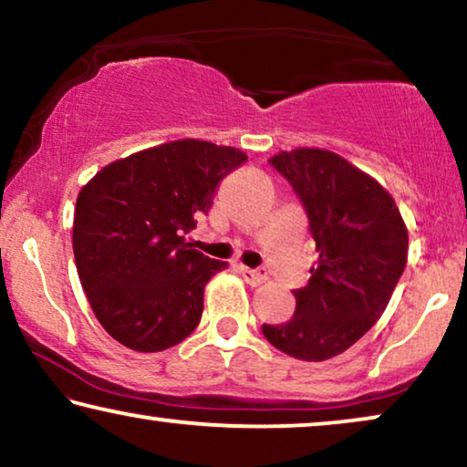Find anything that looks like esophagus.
<instances>
[{
  "instance_id": "34e87169",
  "label": "esophagus",
  "mask_w": 467,
  "mask_h": 467,
  "mask_svg": "<svg viewBox=\"0 0 467 467\" xmlns=\"http://www.w3.org/2000/svg\"><path fill=\"white\" fill-rule=\"evenodd\" d=\"M238 272L242 274V278H244L246 283H248V285H253V286L264 285L265 280H267V274H265V270H251V267L240 265V267H238Z\"/></svg>"
}]
</instances>
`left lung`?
Instances as JSON below:
<instances>
[{
  "label": "left lung",
  "instance_id": "left-lung-1",
  "mask_svg": "<svg viewBox=\"0 0 467 467\" xmlns=\"http://www.w3.org/2000/svg\"><path fill=\"white\" fill-rule=\"evenodd\" d=\"M308 214L318 261L293 291L286 323L264 325L272 347L302 361L344 353L385 312L406 267L408 232L393 197L331 150L296 149L270 159Z\"/></svg>",
  "mask_w": 467,
  "mask_h": 467
}]
</instances>
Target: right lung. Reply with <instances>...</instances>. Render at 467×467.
<instances>
[{"mask_svg":"<svg viewBox=\"0 0 467 467\" xmlns=\"http://www.w3.org/2000/svg\"><path fill=\"white\" fill-rule=\"evenodd\" d=\"M244 161L232 146L176 140L106 165L82 187L76 270L101 327L123 347L157 353L197 327L203 286L227 264L191 248L184 235Z\"/></svg>","mask_w":467,"mask_h":467,"instance_id":"1","label":"right lung"}]
</instances>
